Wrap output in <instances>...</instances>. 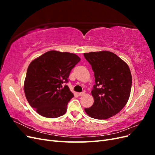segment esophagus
Returning <instances> with one entry per match:
<instances>
[{"label": "esophagus", "instance_id": "34e87169", "mask_svg": "<svg viewBox=\"0 0 155 155\" xmlns=\"http://www.w3.org/2000/svg\"><path fill=\"white\" fill-rule=\"evenodd\" d=\"M78 95H79V96H83L85 95V92H79V93L78 94Z\"/></svg>", "mask_w": 155, "mask_h": 155}]
</instances>
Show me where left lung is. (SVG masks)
Wrapping results in <instances>:
<instances>
[{"label":"left lung","instance_id":"1","mask_svg":"<svg viewBox=\"0 0 155 155\" xmlns=\"http://www.w3.org/2000/svg\"><path fill=\"white\" fill-rule=\"evenodd\" d=\"M83 55L94 72L96 83L91 91L94 101L85 110L91 118L108 119L118 114L128 101L132 86L129 67L118 55L109 51H91Z\"/></svg>","mask_w":155,"mask_h":155}]
</instances>
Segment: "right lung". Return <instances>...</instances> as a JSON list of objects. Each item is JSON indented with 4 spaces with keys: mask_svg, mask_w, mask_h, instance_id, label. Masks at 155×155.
<instances>
[{
    "mask_svg": "<svg viewBox=\"0 0 155 155\" xmlns=\"http://www.w3.org/2000/svg\"><path fill=\"white\" fill-rule=\"evenodd\" d=\"M80 58L74 54L51 50L32 61L24 84L26 99L37 113L55 118L65 114L74 97L67 85L72 69Z\"/></svg>",
    "mask_w": 155,
    "mask_h": 155,
    "instance_id": "right-lung-1",
    "label": "right lung"
}]
</instances>
